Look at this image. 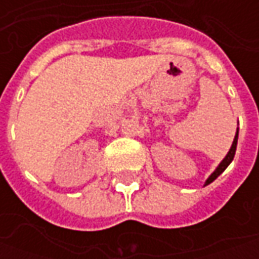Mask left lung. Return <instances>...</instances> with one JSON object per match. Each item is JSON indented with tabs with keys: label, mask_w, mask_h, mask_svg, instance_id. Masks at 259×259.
Masks as SVG:
<instances>
[{
	"label": "left lung",
	"mask_w": 259,
	"mask_h": 259,
	"mask_svg": "<svg viewBox=\"0 0 259 259\" xmlns=\"http://www.w3.org/2000/svg\"><path fill=\"white\" fill-rule=\"evenodd\" d=\"M238 133H239V131L236 130V135H235L234 143H232V147H231L229 153H228V154H226V157H225L224 160L221 161V164L216 167V170H214L213 173L209 176V179L206 180V183H204V186H207V184L212 183L214 179H218V176H221V174L224 173L225 168H226L228 165L232 163V160H234V157H235V151H236V144H238Z\"/></svg>",
	"instance_id": "8db88e82"
}]
</instances>
